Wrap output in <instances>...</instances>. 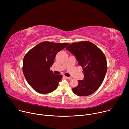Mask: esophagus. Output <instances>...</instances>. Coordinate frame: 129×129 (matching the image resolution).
<instances>
[{"mask_svg": "<svg viewBox=\"0 0 129 129\" xmlns=\"http://www.w3.org/2000/svg\"><path fill=\"white\" fill-rule=\"evenodd\" d=\"M64 77L66 78H67V79H72V77H67V76H64Z\"/></svg>", "mask_w": 129, "mask_h": 129, "instance_id": "obj_1", "label": "esophagus"}]
</instances>
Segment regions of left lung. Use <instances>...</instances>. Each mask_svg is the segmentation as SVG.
<instances>
[{
	"instance_id": "1",
	"label": "left lung",
	"mask_w": 129,
	"mask_h": 129,
	"mask_svg": "<svg viewBox=\"0 0 129 129\" xmlns=\"http://www.w3.org/2000/svg\"><path fill=\"white\" fill-rule=\"evenodd\" d=\"M66 49L76 56L84 75V79L78 80L77 86L72 89L73 93L81 96L93 94L102 84L107 71L104 53L88 41L72 43Z\"/></svg>"
}]
</instances>
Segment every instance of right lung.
Here are the masks:
<instances>
[{
  "mask_svg": "<svg viewBox=\"0 0 129 129\" xmlns=\"http://www.w3.org/2000/svg\"><path fill=\"white\" fill-rule=\"evenodd\" d=\"M69 43L43 41L31 49L24 56L22 71L32 88L37 92L47 94L56 90L62 75H56L50 71L57 53Z\"/></svg>",
  "mask_w": 129,
  "mask_h": 129,
  "instance_id": "right-lung-1",
  "label": "right lung"
}]
</instances>
